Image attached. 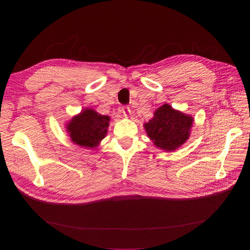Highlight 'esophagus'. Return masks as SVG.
<instances>
[{
  "mask_svg": "<svg viewBox=\"0 0 250 250\" xmlns=\"http://www.w3.org/2000/svg\"><path fill=\"white\" fill-rule=\"evenodd\" d=\"M122 112H123V115H124L125 118H128V117H129V116L131 115V110H130L129 107L123 108V109H122Z\"/></svg>",
  "mask_w": 250,
  "mask_h": 250,
  "instance_id": "esophagus-1",
  "label": "esophagus"
}]
</instances>
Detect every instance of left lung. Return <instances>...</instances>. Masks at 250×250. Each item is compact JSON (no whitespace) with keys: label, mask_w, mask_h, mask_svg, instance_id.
Returning <instances> with one entry per match:
<instances>
[{"label":"left lung","mask_w":250,"mask_h":250,"mask_svg":"<svg viewBox=\"0 0 250 250\" xmlns=\"http://www.w3.org/2000/svg\"><path fill=\"white\" fill-rule=\"evenodd\" d=\"M193 122L192 116L166 103L154 111L153 118L148 123H144V128L155 147L170 152L188 140Z\"/></svg>","instance_id":"8db88e82"}]
</instances>
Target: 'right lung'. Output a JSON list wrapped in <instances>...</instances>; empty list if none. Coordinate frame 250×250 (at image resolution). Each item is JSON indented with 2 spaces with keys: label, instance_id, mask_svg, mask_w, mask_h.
<instances>
[{
  "label": "right lung",
  "instance_id": "right-lung-1",
  "mask_svg": "<svg viewBox=\"0 0 250 250\" xmlns=\"http://www.w3.org/2000/svg\"><path fill=\"white\" fill-rule=\"evenodd\" d=\"M109 122L108 116L86 107L65 123V130L75 145L94 149L107 134Z\"/></svg>",
  "mask_w": 250,
  "mask_h": 250
}]
</instances>
